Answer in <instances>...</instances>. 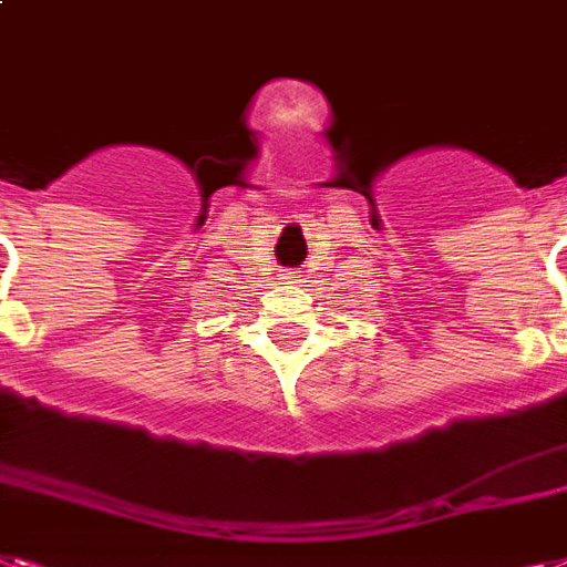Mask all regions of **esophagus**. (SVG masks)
I'll use <instances>...</instances> for the list:
<instances>
[{
	"mask_svg": "<svg viewBox=\"0 0 567 567\" xmlns=\"http://www.w3.org/2000/svg\"><path fill=\"white\" fill-rule=\"evenodd\" d=\"M285 279H288V282H297V274H285Z\"/></svg>",
	"mask_w": 567,
	"mask_h": 567,
	"instance_id": "esophagus-1",
	"label": "esophagus"
}]
</instances>
